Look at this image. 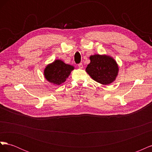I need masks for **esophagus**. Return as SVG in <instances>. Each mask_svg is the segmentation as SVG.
I'll list each match as a JSON object with an SVG mask.
<instances>
[{"mask_svg": "<svg viewBox=\"0 0 152 152\" xmlns=\"http://www.w3.org/2000/svg\"><path fill=\"white\" fill-rule=\"evenodd\" d=\"M78 66H79V67L80 68H83V65H82V63H79V64H78Z\"/></svg>", "mask_w": 152, "mask_h": 152, "instance_id": "obj_1", "label": "esophagus"}]
</instances>
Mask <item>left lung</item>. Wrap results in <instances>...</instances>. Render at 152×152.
<instances>
[{
    "instance_id": "8db88e82",
    "label": "left lung",
    "mask_w": 152,
    "mask_h": 152,
    "mask_svg": "<svg viewBox=\"0 0 152 152\" xmlns=\"http://www.w3.org/2000/svg\"><path fill=\"white\" fill-rule=\"evenodd\" d=\"M90 59L91 63L86 70L92 79L104 85L110 84L115 80L118 74V68L112 58L96 54L91 56Z\"/></svg>"
}]
</instances>
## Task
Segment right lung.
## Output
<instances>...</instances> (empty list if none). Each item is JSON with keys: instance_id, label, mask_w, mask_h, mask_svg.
<instances>
[{"instance_id": "add662e5", "label": "right lung", "mask_w": 152, "mask_h": 152, "mask_svg": "<svg viewBox=\"0 0 152 152\" xmlns=\"http://www.w3.org/2000/svg\"><path fill=\"white\" fill-rule=\"evenodd\" d=\"M73 69L74 67L66 65L61 60H56L45 68L44 75L49 82L60 85L65 82Z\"/></svg>"}]
</instances>
